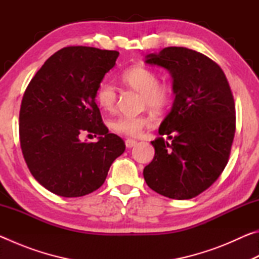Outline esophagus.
<instances>
[{
    "label": "esophagus",
    "instance_id": "obj_1",
    "mask_svg": "<svg viewBox=\"0 0 259 259\" xmlns=\"http://www.w3.org/2000/svg\"><path fill=\"white\" fill-rule=\"evenodd\" d=\"M136 145H137V140H135V139H126L125 140V146L128 148H131Z\"/></svg>",
    "mask_w": 259,
    "mask_h": 259
}]
</instances>
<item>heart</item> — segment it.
Here are the masks:
<instances>
[{
	"label": "heart",
	"instance_id": "heart-1",
	"mask_svg": "<svg viewBox=\"0 0 259 259\" xmlns=\"http://www.w3.org/2000/svg\"><path fill=\"white\" fill-rule=\"evenodd\" d=\"M122 81L143 96V102L153 109L163 108L169 102L170 90L159 84L156 74L143 66H134L122 73ZM96 100L105 111H112L116 104V91L111 83L104 81L96 91ZM151 124V119L145 116H119L113 120L109 126L117 134L138 136L144 126Z\"/></svg>",
	"mask_w": 259,
	"mask_h": 259
}]
</instances>
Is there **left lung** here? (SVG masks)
<instances>
[{
  "label": "left lung",
  "instance_id": "left-lung-1",
  "mask_svg": "<svg viewBox=\"0 0 259 259\" xmlns=\"http://www.w3.org/2000/svg\"><path fill=\"white\" fill-rule=\"evenodd\" d=\"M145 64L169 71L175 99L160 124L161 137L151 142L155 155L144 178L166 198L192 199L227 164L235 133L233 95L222 68L187 48H164L145 56Z\"/></svg>",
  "mask_w": 259,
  "mask_h": 259
}]
</instances>
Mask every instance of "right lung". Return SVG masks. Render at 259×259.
<instances>
[{
  "mask_svg": "<svg viewBox=\"0 0 259 259\" xmlns=\"http://www.w3.org/2000/svg\"><path fill=\"white\" fill-rule=\"evenodd\" d=\"M119 52L90 47L64 48L48 59L26 89L19 113L20 146L34 178L64 198L103 185L109 166L125 150L109 134L96 91L115 66ZM99 135L97 143L82 134Z\"/></svg>",
  "mask_w": 259,
  "mask_h": 259,
  "instance_id": "1",
  "label": "right lung"
}]
</instances>
